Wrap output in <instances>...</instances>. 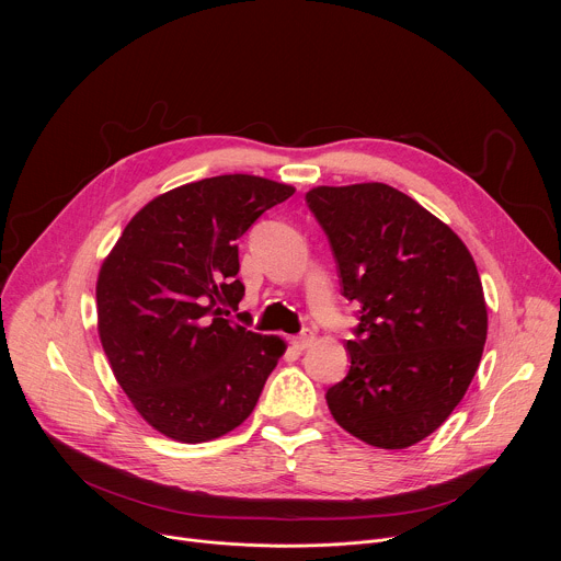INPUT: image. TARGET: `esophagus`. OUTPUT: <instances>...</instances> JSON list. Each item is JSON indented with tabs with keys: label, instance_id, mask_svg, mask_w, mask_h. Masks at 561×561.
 <instances>
[{
	"label": "esophagus",
	"instance_id": "esophagus-1",
	"mask_svg": "<svg viewBox=\"0 0 561 561\" xmlns=\"http://www.w3.org/2000/svg\"><path fill=\"white\" fill-rule=\"evenodd\" d=\"M312 344H314V333H312V331H304L301 335L293 337V346H295L297 351H306V348H310Z\"/></svg>",
	"mask_w": 561,
	"mask_h": 561
}]
</instances>
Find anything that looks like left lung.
Here are the masks:
<instances>
[{
  "instance_id": "obj_1",
  "label": "left lung",
  "mask_w": 561,
  "mask_h": 561,
  "mask_svg": "<svg viewBox=\"0 0 561 561\" xmlns=\"http://www.w3.org/2000/svg\"><path fill=\"white\" fill-rule=\"evenodd\" d=\"M306 202L327 230L344 297L359 304L351 370L327 392L353 437L402 450L435 433L482 359L489 312L457 232L388 184L314 186Z\"/></svg>"
}]
</instances>
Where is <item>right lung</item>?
I'll list each match as a JSON object with an SVG mask.
<instances>
[{"label": "right lung", "instance_id": "right-lung-1", "mask_svg": "<svg viewBox=\"0 0 561 561\" xmlns=\"http://www.w3.org/2000/svg\"><path fill=\"white\" fill-rule=\"evenodd\" d=\"M293 186L219 175L157 195L126 224L98 275V333L141 420L202 444L242 424L286 353L230 319L244 297L237 237Z\"/></svg>", "mask_w": 561, "mask_h": 561}]
</instances>
